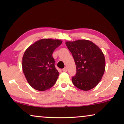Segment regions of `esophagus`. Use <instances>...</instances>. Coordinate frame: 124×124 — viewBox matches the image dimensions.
Returning a JSON list of instances; mask_svg holds the SVG:
<instances>
[{
    "label": "esophagus",
    "instance_id": "1",
    "mask_svg": "<svg viewBox=\"0 0 124 124\" xmlns=\"http://www.w3.org/2000/svg\"><path fill=\"white\" fill-rule=\"evenodd\" d=\"M62 71H63L64 72H67V68H64V69H62Z\"/></svg>",
    "mask_w": 124,
    "mask_h": 124
}]
</instances>
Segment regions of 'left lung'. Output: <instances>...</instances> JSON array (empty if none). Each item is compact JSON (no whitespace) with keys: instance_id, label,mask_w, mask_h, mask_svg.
Masks as SVG:
<instances>
[{"instance_id":"8db88e82","label":"left lung","mask_w":124,"mask_h":124,"mask_svg":"<svg viewBox=\"0 0 124 124\" xmlns=\"http://www.w3.org/2000/svg\"><path fill=\"white\" fill-rule=\"evenodd\" d=\"M65 44L72 54L77 69L76 76L72 78L73 84L84 91L94 88L102 78L106 68L102 51L89 40L67 41Z\"/></svg>"}]
</instances>
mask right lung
Wrapping results in <instances>:
<instances>
[{
	"instance_id": "obj_1",
	"label": "right lung",
	"mask_w": 124,
	"mask_h": 124,
	"mask_svg": "<svg viewBox=\"0 0 124 124\" xmlns=\"http://www.w3.org/2000/svg\"><path fill=\"white\" fill-rule=\"evenodd\" d=\"M62 41L42 39L26 49L22 59L23 74L29 84L38 91H45L56 82L59 73L55 67L52 53Z\"/></svg>"
}]
</instances>
